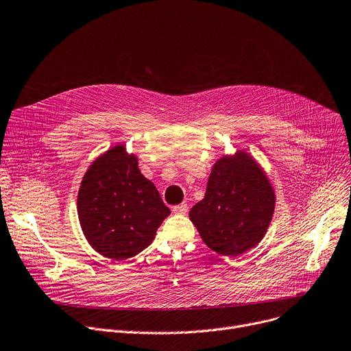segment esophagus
Wrapping results in <instances>:
<instances>
[{
  "mask_svg": "<svg viewBox=\"0 0 351 351\" xmlns=\"http://www.w3.org/2000/svg\"><path fill=\"white\" fill-rule=\"evenodd\" d=\"M186 210H188V205H186V202H182V204H180V205L173 206V212H174V213H177V215H185V213H186Z\"/></svg>",
  "mask_w": 351,
  "mask_h": 351,
  "instance_id": "1",
  "label": "esophagus"
}]
</instances>
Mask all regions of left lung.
Listing matches in <instances>:
<instances>
[{"label":"left lung","instance_id":"8db88e82","mask_svg":"<svg viewBox=\"0 0 351 351\" xmlns=\"http://www.w3.org/2000/svg\"><path fill=\"white\" fill-rule=\"evenodd\" d=\"M276 209V191L246 150L221 156L212 166L205 197L190 210L204 243L226 257L256 247Z\"/></svg>","mask_w":351,"mask_h":351}]
</instances>
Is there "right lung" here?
<instances>
[{
    "label": "right lung",
    "instance_id": "right-lung-1",
    "mask_svg": "<svg viewBox=\"0 0 351 351\" xmlns=\"http://www.w3.org/2000/svg\"><path fill=\"white\" fill-rule=\"evenodd\" d=\"M77 213L90 246L111 260H126L146 249L169 215L139 160L117 145L87 169L77 195Z\"/></svg>",
    "mask_w": 351,
    "mask_h": 351
}]
</instances>
